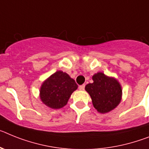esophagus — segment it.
I'll list each match as a JSON object with an SVG mask.
<instances>
[{
  "mask_svg": "<svg viewBox=\"0 0 149 149\" xmlns=\"http://www.w3.org/2000/svg\"><path fill=\"white\" fill-rule=\"evenodd\" d=\"M85 85L83 84V85H79V90L83 91L84 89H85Z\"/></svg>",
  "mask_w": 149,
  "mask_h": 149,
  "instance_id": "obj_1",
  "label": "esophagus"
}]
</instances>
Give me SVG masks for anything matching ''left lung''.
<instances>
[{"mask_svg":"<svg viewBox=\"0 0 149 149\" xmlns=\"http://www.w3.org/2000/svg\"><path fill=\"white\" fill-rule=\"evenodd\" d=\"M92 79V83L86 85L85 89L90 95L94 108L103 114L113 110L122 97V88L119 82L102 72L93 75Z\"/></svg>","mask_w":149,"mask_h":149,"instance_id":"1","label":"left lung"}]
</instances>
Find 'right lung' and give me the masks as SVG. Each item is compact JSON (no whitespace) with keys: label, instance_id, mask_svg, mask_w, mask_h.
Returning <instances> with one entry per match:
<instances>
[{"label":"right lung","instance_id":"1","mask_svg":"<svg viewBox=\"0 0 149 149\" xmlns=\"http://www.w3.org/2000/svg\"><path fill=\"white\" fill-rule=\"evenodd\" d=\"M77 88L75 80L67 73L56 71L41 85L40 98L48 107L61 109L67 105L71 94Z\"/></svg>","mask_w":149,"mask_h":149}]
</instances>
